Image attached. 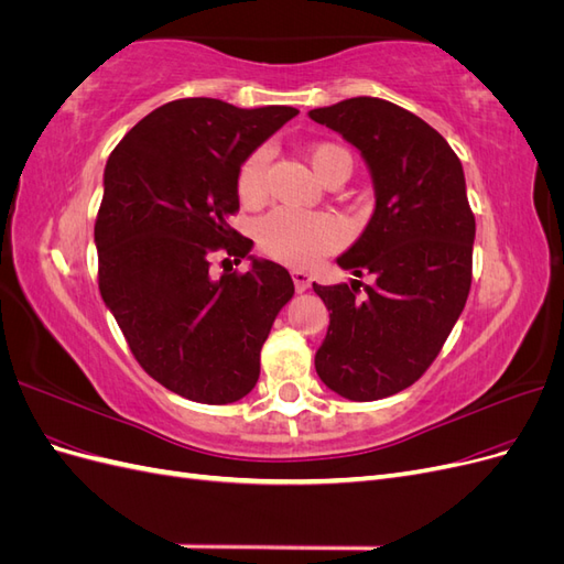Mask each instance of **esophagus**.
Instances as JSON below:
<instances>
[{"mask_svg":"<svg viewBox=\"0 0 564 564\" xmlns=\"http://www.w3.org/2000/svg\"><path fill=\"white\" fill-rule=\"evenodd\" d=\"M292 280H294L296 292H305V289L311 286V275L305 270H292Z\"/></svg>","mask_w":564,"mask_h":564,"instance_id":"34e87169","label":"esophagus"}]
</instances>
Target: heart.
Listing matches in <instances>:
<instances>
[{"label": "heart", "mask_w": 564, "mask_h": 564, "mask_svg": "<svg viewBox=\"0 0 564 564\" xmlns=\"http://www.w3.org/2000/svg\"><path fill=\"white\" fill-rule=\"evenodd\" d=\"M308 162L315 176L324 183L334 174H350L352 160L336 143H317L308 150ZM268 150H253L237 172V193L242 202L256 204L265 193ZM259 242L272 259L289 265H311L319 256L332 251L338 242V230L327 216L272 212L259 226Z\"/></svg>", "instance_id": "obj_1"}]
</instances>
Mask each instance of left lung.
Listing matches in <instances>:
<instances>
[{
	"mask_svg": "<svg viewBox=\"0 0 564 564\" xmlns=\"http://www.w3.org/2000/svg\"><path fill=\"white\" fill-rule=\"evenodd\" d=\"M308 117L360 152L373 214L336 263L360 280L322 286L329 327L315 352L322 383L352 402L412 386L431 367L470 292L475 216L456 152L421 117L383 98L357 96Z\"/></svg>",
	"mask_w": 564,
	"mask_h": 564,
	"instance_id": "left-lung-1",
	"label": "left lung"
}]
</instances>
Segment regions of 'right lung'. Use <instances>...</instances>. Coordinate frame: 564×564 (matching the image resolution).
<instances>
[{
  "label": "right lung",
  "instance_id": "add662e5",
  "mask_svg": "<svg viewBox=\"0 0 564 564\" xmlns=\"http://www.w3.org/2000/svg\"><path fill=\"white\" fill-rule=\"evenodd\" d=\"M299 110L235 108L181 98L145 115L108 158L94 242L98 286L139 365L202 404H230L259 381L261 348L294 282L251 256L228 226L240 209L237 172ZM226 248L245 276L214 279L208 253Z\"/></svg>",
  "mask_w": 564,
  "mask_h": 564
}]
</instances>
